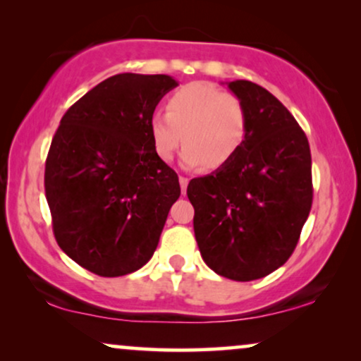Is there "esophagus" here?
Here are the masks:
<instances>
[{
	"instance_id": "1",
	"label": "esophagus",
	"mask_w": 361,
	"mask_h": 361,
	"mask_svg": "<svg viewBox=\"0 0 361 361\" xmlns=\"http://www.w3.org/2000/svg\"><path fill=\"white\" fill-rule=\"evenodd\" d=\"M188 178L186 176H180V186H181V193H186V186H188Z\"/></svg>"
}]
</instances>
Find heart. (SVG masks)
Wrapping results in <instances>:
<instances>
[{
    "mask_svg": "<svg viewBox=\"0 0 361 361\" xmlns=\"http://www.w3.org/2000/svg\"><path fill=\"white\" fill-rule=\"evenodd\" d=\"M168 114L155 112L148 122L155 155L163 161L185 147L188 168L224 166L241 152L249 133V114L238 95L209 82H191L168 100Z\"/></svg>",
    "mask_w": 361,
    "mask_h": 361,
    "instance_id": "1",
    "label": "heart"
}]
</instances>
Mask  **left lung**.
<instances>
[{
    "instance_id": "8db88e82",
    "label": "left lung",
    "mask_w": 361,
    "mask_h": 361,
    "mask_svg": "<svg viewBox=\"0 0 361 361\" xmlns=\"http://www.w3.org/2000/svg\"><path fill=\"white\" fill-rule=\"evenodd\" d=\"M228 87L246 105L247 140L211 175L193 178L186 195L201 257L219 276L266 277L292 256L314 198L305 133L289 110L261 85Z\"/></svg>"
}]
</instances>
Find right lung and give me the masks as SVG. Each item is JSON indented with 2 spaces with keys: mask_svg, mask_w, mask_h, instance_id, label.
<instances>
[{
  "mask_svg": "<svg viewBox=\"0 0 361 361\" xmlns=\"http://www.w3.org/2000/svg\"><path fill=\"white\" fill-rule=\"evenodd\" d=\"M178 82L165 74H117L61 118L46 158L44 190L59 247L102 277L150 261L180 198L175 170L155 155L150 122Z\"/></svg>",
  "mask_w": 361,
  "mask_h": 361,
  "instance_id": "obj_1",
  "label": "right lung"
}]
</instances>
